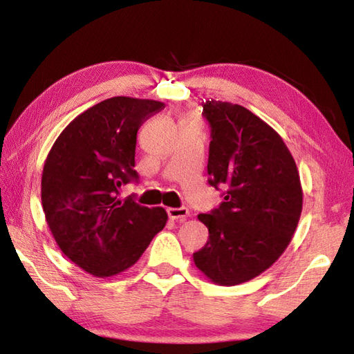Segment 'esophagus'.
Segmentation results:
<instances>
[{
  "instance_id": "1",
  "label": "esophagus",
  "mask_w": 354,
  "mask_h": 354,
  "mask_svg": "<svg viewBox=\"0 0 354 354\" xmlns=\"http://www.w3.org/2000/svg\"><path fill=\"white\" fill-rule=\"evenodd\" d=\"M167 214L171 220H185L190 215L187 207H169L167 209Z\"/></svg>"
}]
</instances>
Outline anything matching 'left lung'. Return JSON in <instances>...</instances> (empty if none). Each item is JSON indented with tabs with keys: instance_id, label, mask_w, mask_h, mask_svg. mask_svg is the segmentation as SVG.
<instances>
[{
	"instance_id": "obj_1",
	"label": "left lung",
	"mask_w": 354,
	"mask_h": 354,
	"mask_svg": "<svg viewBox=\"0 0 354 354\" xmlns=\"http://www.w3.org/2000/svg\"><path fill=\"white\" fill-rule=\"evenodd\" d=\"M203 115L211 124L209 184L226 190L217 209L198 215L209 239L194 262L212 283L236 286L266 272L290 243L301 183L284 140L253 112L211 100Z\"/></svg>"
}]
</instances>
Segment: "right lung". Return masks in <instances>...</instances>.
<instances>
[{
  "mask_svg": "<svg viewBox=\"0 0 354 354\" xmlns=\"http://www.w3.org/2000/svg\"><path fill=\"white\" fill-rule=\"evenodd\" d=\"M154 100L113 97L68 123L44 165L41 206L62 253L84 272L109 278L139 261L169 220L164 207L120 200L134 170L137 131L162 111Z\"/></svg>",
  "mask_w": 354,
  "mask_h": 354,
  "instance_id": "1",
  "label": "right lung"
}]
</instances>
